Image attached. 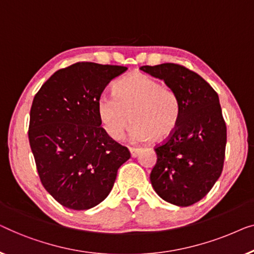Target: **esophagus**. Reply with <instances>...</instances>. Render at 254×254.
Returning <instances> with one entry per match:
<instances>
[{
	"mask_svg": "<svg viewBox=\"0 0 254 254\" xmlns=\"http://www.w3.org/2000/svg\"><path fill=\"white\" fill-rule=\"evenodd\" d=\"M128 151H130V154L132 158H135V156L139 154V152H140V149L134 148V147H128Z\"/></svg>",
	"mask_w": 254,
	"mask_h": 254,
	"instance_id": "1",
	"label": "esophagus"
}]
</instances>
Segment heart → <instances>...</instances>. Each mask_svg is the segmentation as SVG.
Returning <instances> with one entry per match:
<instances>
[{"label": "heart", "mask_w": 254, "mask_h": 254, "mask_svg": "<svg viewBox=\"0 0 254 254\" xmlns=\"http://www.w3.org/2000/svg\"><path fill=\"white\" fill-rule=\"evenodd\" d=\"M100 124L107 135L119 141L130 127L132 141L153 138L164 141L174 133L181 117V101L174 88L148 74H130L114 85V95L100 96L96 103Z\"/></svg>", "instance_id": "heart-1"}]
</instances>
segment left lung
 Instances as JSON below:
<instances>
[{
    "label": "left lung",
    "instance_id": "obj_1",
    "mask_svg": "<svg viewBox=\"0 0 254 254\" xmlns=\"http://www.w3.org/2000/svg\"><path fill=\"white\" fill-rule=\"evenodd\" d=\"M140 70L163 79L181 101L176 130L154 148L158 160L149 176L153 189L173 205L191 206L208 193L223 169L227 127L219 95L202 77L180 64Z\"/></svg>",
    "mask_w": 254,
    "mask_h": 254
}]
</instances>
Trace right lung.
Returning <instances> with one entry per match:
<instances>
[{
    "mask_svg": "<svg viewBox=\"0 0 254 254\" xmlns=\"http://www.w3.org/2000/svg\"><path fill=\"white\" fill-rule=\"evenodd\" d=\"M127 67L78 62L60 69L35 94L28 140L44 188L57 202L85 210L112 191L130 152L100 124L96 103Z\"/></svg>",
    "mask_w": 254,
    "mask_h": 254,
    "instance_id": "obj_1",
    "label": "right lung"
}]
</instances>
